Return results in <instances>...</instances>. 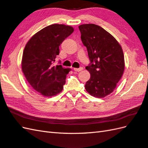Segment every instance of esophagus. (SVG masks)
Instances as JSON below:
<instances>
[{
    "instance_id": "obj_1",
    "label": "esophagus",
    "mask_w": 148,
    "mask_h": 148,
    "mask_svg": "<svg viewBox=\"0 0 148 148\" xmlns=\"http://www.w3.org/2000/svg\"><path fill=\"white\" fill-rule=\"evenodd\" d=\"M74 70L75 71H76V72H79V71H81L83 70V68H82V67H79V68H74Z\"/></svg>"
}]
</instances>
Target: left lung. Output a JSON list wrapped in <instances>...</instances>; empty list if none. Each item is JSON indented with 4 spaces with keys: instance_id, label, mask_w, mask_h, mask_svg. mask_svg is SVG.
Here are the masks:
<instances>
[{
    "instance_id": "8db88e82",
    "label": "left lung",
    "mask_w": 148,
    "mask_h": 148,
    "mask_svg": "<svg viewBox=\"0 0 148 148\" xmlns=\"http://www.w3.org/2000/svg\"><path fill=\"white\" fill-rule=\"evenodd\" d=\"M79 29L90 60L86 69L91 76L85 89L92 97L104 98L115 90L124 71L122 49L115 38L101 26L85 24Z\"/></svg>"
}]
</instances>
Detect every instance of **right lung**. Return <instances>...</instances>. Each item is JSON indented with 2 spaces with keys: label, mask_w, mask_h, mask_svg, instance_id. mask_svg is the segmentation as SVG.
Listing matches in <instances>:
<instances>
[{
  "label": "right lung",
  "mask_w": 148,
  "mask_h": 148,
  "mask_svg": "<svg viewBox=\"0 0 148 148\" xmlns=\"http://www.w3.org/2000/svg\"><path fill=\"white\" fill-rule=\"evenodd\" d=\"M73 32L70 26L54 24L37 32L26 45L22 71L31 86L44 97H53L63 90L71 69L54 62L60 44Z\"/></svg>",
  "instance_id": "obj_1"
}]
</instances>
